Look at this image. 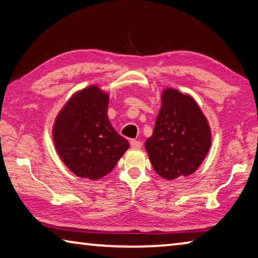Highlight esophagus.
Listing matches in <instances>:
<instances>
[{
    "label": "esophagus",
    "mask_w": 258,
    "mask_h": 258,
    "mask_svg": "<svg viewBox=\"0 0 258 258\" xmlns=\"http://www.w3.org/2000/svg\"><path fill=\"white\" fill-rule=\"evenodd\" d=\"M130 143H131V148L132 149H140L142 147V143L140 141H137V140H131Z\"/></svg>",
    "instance_id": "1"
}]
</instances>
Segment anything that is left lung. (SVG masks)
<instances>
[{"label": "left lung", "instance_id": "obj_1", "mask_svg": "<svg viewBox=\"0 0 258 258\" xmlns=\"http://www.w3.org/2000/svg\"><path fill=\"white\" fill-rule=\"evenodd\" d=\"M161 99L145 149L157 174L172 180L191 175L201 166L211 147V128L190 96L167 88Z\"/></svg>", "mask_w": 258, "mask_h": 258}]
</instances>
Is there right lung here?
<instances>
[{
	"instance_id": "right-lung-1",
	"label": "right lung",
	"mask_w": 258,
	"mask_h": 258,
	"mask_svg": "<svg viewBox=\"0 0 258 258\" xmlns=\"http://www.w3.org/2000/svg\"><path fill=\"white\" fill-rule=\"evenodd\" d=\"M109 96L98 86L78 91L56 117L53 140L58 156L78 177L100 179L130 148L107 115Z\"/></svg>"
}]
</instances>
